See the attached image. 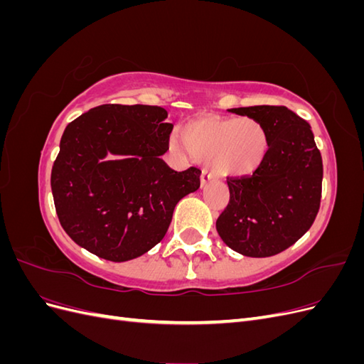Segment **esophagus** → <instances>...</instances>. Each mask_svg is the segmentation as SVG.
I'll return each instance as SVG.
<instances>
[{
  "instance_id": "34e87169",
  "label": "esophagus",
  "mask_w": 364,
  "mask_h": 364,
  "mask_svg": "<svg viewBox=\"0 0 364 364\" xmlns=\"http://www.w3.org/2000/svg\"><path fill=\"white\" fill-rule=\"evenodd\" d=\"M214 179H215V178H214L213 173H209V171L203 170L202 174H200V186H202V188H205V186H206L208 183H211Z\"/></svg>"
}]
</instances>
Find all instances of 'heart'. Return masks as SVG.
<instances>
[{"label":"heart","mask_w":364,"mask_h":364,"mask_svg":"<svg viewBox=\"0 0 364 364\" xmlns=\"http://www.w3.org/2000/svg\"><path fill=\"white\" fill-rule=\"evenodd\" d=\"M182 138L173 136L170 147L178 155L197 161H213L225 178H246L261 168L269 155V134L255 118L202 117L182 130Z\"/></svg>","instance_id":"obj_1"}]
</instances>
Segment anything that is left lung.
Here are the masks:
<instances>
[{
    "label": "left lung",
    "instance_id": "1",
    "mask_svg": "<svg viewBox=\"0 0 364 364\" xmlns=\"http://www.w3.org/2000/svg\"><path fill=\"white\" fill-rule=\"evenodd\" d=\"M229 112L255 118L269 134V155L250 178L229 179L230 199L217 218L223 243L245 257L266 258L293 246L321 206L323 165L311 126L285 106Z\"/></svg>",
    "mask_w": 364,
    "mask_h": 364
}]
</instances>
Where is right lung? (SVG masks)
<instances>
[{
    "instance_id": "obj_1",
    "label": "right lung",
    "mask_w": 364,
    "mask_h": 364,
    "mask_svg": "<svg viewBox=\"0 0 364 364\" xmlns=\"http://www.w3.org/2000/svg\"><path fill=\"white\" fill-rule=\"evenodd\" d=\"M147 105H103L65 129L51 170L59 222L75 245L107 261L144 255L164 238L174 206L200 186V170L161 156L173 124Z\"/></svg>"
}]
</instances>
